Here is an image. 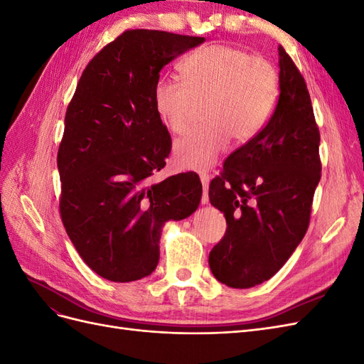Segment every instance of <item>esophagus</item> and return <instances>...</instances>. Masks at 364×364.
<instances>
[{"label":"esophagus","instance_id":"obj_1","mask_svg":"<svg viewBox=\"0 0 364 364\" xmlns=\"http://www.w3.org/2000/svg\"><path fill=\"white\" fill-rule=\"evenodd\" d=\"M200 181H202V186H203V196H202V203H208L209 202V197H208V183H209V176L208 173H200Z\"/></svg>","mask_w":364,"mask_h":364}]
</instances>
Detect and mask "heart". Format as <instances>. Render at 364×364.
I'll use <instances>...</instances> for the list:
<instances>
[{
    "mask_svg": "<svg viewBox=\"0 0 364 364\" xmlns=\"http://www.w3.org/2000/svg\"><path fill=\"white\" fill-rule=\"evenodd\" d=\"M181 75L183 83L162 77L153 87L155 111L171 134H183L197 107L205 106L208 126L174 144L181 168L206 170L230 136L237 142L255 138L278 102L274 65L238 47L213 43L197 50L181 63Z\"/></svg>",
    "mask_w": 364,
    "mask_h": 364,
    "instance_id": "heart-1",
    "label": "heart"
}]
</instances>
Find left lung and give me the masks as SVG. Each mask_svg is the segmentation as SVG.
I'll list each match as a JSON object with an SVG mask.
<instances>
[{
    "label": "left lung",
    "mask_w": 364,
    "mask_h": 364,
    "mask_svg": "<svg viewBox=\"0 0 364 364\" xmlns=\"http://www.w3.org/2000/svg\"><path fill=\"white\" fill-rule=\"evenodd\" d=\"M279 50V97L259 134L226 158L209 200L226 232L209 252L222 284L249 289L270 279L301 243L321 181V134L301 71Z\"/></svg>",
    "instance_id": "1"
}]
</instances>
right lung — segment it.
Instances as JSON below:
<instances>
[{
  "label": "right lung",
  "mask_w": 364,
  "mask_h": 364,
  "mask_svg": "<svg viewBox=\"0 0 364 364\" xmlns=\"http://www.w3.org/2000/svg\"><path fill=\"white\" fill-rule=\"evenodd\" d=\"M205 38L126 30L86 65L67 107L58 150L59 211L82 259L102 278L136 281L156 269L161 229L191 215L202 183L165 167L171 136L153 103L159 73Z\"/></svg>",
  "instance_id": "right-lung-1"
}]
</instances>
